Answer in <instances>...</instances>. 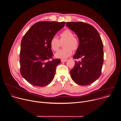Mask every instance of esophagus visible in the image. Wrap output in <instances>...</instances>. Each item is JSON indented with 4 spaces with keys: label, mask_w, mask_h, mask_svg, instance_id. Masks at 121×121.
I'll return each instance as SVG.
<instances>
[{
    "label": "esophagus",
    "mask_w": 121,
    "mask_h": 121,
    "mask_svg": "<svg viewBox=\"0 0 121 121\" xmlns=\"http://www.w3.org/2000/svg\"><path fill=\"white\" fill-rule=\"evenodd\" d=\"M67 59H62L61 60V62H66L67 61Z\"/></svg>",
    "instance_id": "1"
}]
</instances>
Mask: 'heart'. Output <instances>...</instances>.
Here are the masks:
<instances>
[{
	"instance_id": "obj_1",
	"label": "heart",
	"mask_w": 121,
	"mask_h": 121,
	"mask_svg": "<svg viewBox=\"0 0 121 121\" xmlns=\"http://www.w3.org/2000/svg\"><path fill=\"white\" fill-rule=\"evenodd\" d=\"M59 40L55 36L51 38L49 44L51 50L54 52L57 51L60 46V42L65 41L63 43L64 48L59 51L55 55L58 58H66L72 53V50H77L79 46V40L74 36L73 33L69 29H66L59 35Z\"/></svg>"
}]
</instances>
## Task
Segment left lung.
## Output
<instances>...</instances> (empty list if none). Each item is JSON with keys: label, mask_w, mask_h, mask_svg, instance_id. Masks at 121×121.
Wrapping results in <instances>:
<instances>
[{"label": "left lung", "mask_w": 121, "mask_h": 121, "mask_svg": "<svg viewBox=\"0 0 121 121\" xmlns=\"http://www.w3.org/2000/svg\"><path fill=\"white\" fill-rule=\"evenodd\" d=\"M66 26L77 34L79 40V46L73 58H82L81 61H75L70 71L71 78L79 85H90L101 74L104 62L101 38L96 29L88 24L67 22Z\"/></svg>", "instance_id": "left-lung-1"}]
</instances>
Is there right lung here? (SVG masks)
Instances as JSON below:
<instances>
[{"instance_id":"add662e5","label":"right lung","mask_w":121,"mask_h":121,"mask_svg":"<svg viewBox=\"0 0 121 121\" xmlns=\"http://www.w3.org/2000/svg\"><path fill=\"white\" fill-rule=\"evenodd\" d=\"M65 25V22H38L23 37L20 52V73L31 85L44 86L52 80L56 68L61 60L52 58L49 43Z\"/></svg>"}]
</instances>
